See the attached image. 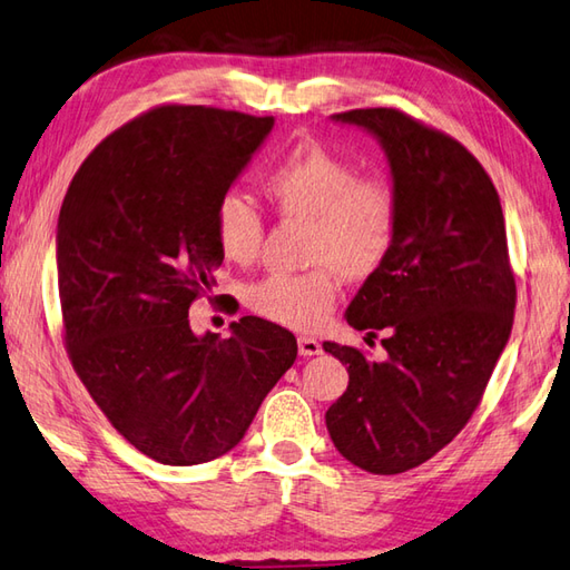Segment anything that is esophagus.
Returning a JSON list of instances; mask_svg holds the SVG:
<instances>
[{"label": "esophagus", "mask_w": 570, "mask_h": 570, "mask_svg": "<svg viewBox=\"0 0 570 570\" xmlns=\"http://www.w3.org/2000/svg\"><path fill=\"white\" fill-rule=\"evenodd\" d=\"M323 348H321V343L316 341V338H311V336H301L298 338V353L304 355V358H311V355H318Z\"/></svg>", "instance_id": "34e87169"}]
</instances>
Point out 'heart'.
Masks as SVG:
<instances>
[{"label":"heart","mask_w":570,"mask_h":570,"mask_svg":"<svg viewBox=\"0 0 570 570\" xmlns=\"http://www.w3.org/2000/svg\"><path fill=\"white\" fill-rule=\"evenodd\" d=\"M266 203L282 219L304 222V274H269L247 286L244 301L278 326L311 331L336 306L338 282H367L387 264L400 232V197L385 175L361 173L348 158L316 140H301L262 177ZM212 234L234 264H252L264 242V222L247 197L222 195L212 209Z\"/></svg>","instance_id":"b5f03b06"}]
</instances>
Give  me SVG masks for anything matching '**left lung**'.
<instances>
[{"label":"left lung","instance_id":"left-lung-1","mask_svg":"<svg viewBox=\"0 0 570 570\" xmlns=\"http://www.w3.org/2000/svg\"><path fill=\"white\" fill-rule=\"evenodd\" d=\"M381 138L400 197L387 264L348 306L375 363L353 345L323 343L348 365V390L326 412L336 450L371 474L432 460L464 430L484 397L514 326L517 278L492 177L448 132L397 108L333 116Z\"/></svg>","mask_w":570,"mask_h":570}]
</instances>
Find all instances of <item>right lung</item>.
I'll return each instance as SVG.
<instances>
[{"label": "right lung", "mask_w": 570, "mask_h": 570, "mask_svg": "<svg viewBox=\"0 0 570 570\" xmlns=\"http://www.w3.org/2000/svg\"><path fill=\"white\" fill-rule=\"evenodd\" d=\"M272 116L155 106L78 167L56 232L61 336L88 395L132 448L189 466L239 444L296 361L292 331L244 316L197 338L189 306L225 259L212 209Z\"/></svg>", "instance_id": "obj_1"}]
</instances>
